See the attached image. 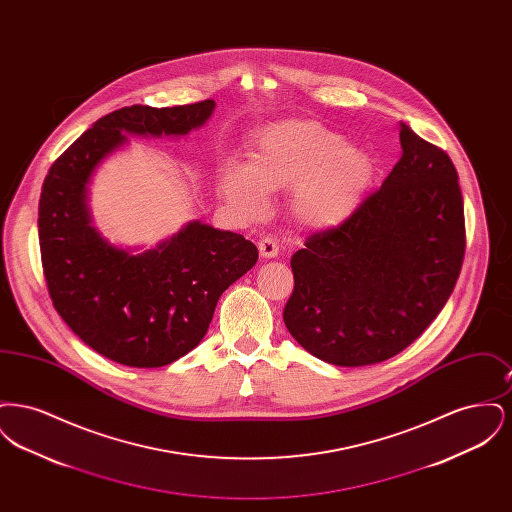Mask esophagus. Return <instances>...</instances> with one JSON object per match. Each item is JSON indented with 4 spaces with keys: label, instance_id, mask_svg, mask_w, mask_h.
Segmentation results:
<instances>
[{
    "label": "esophagus",
    "instance_id": "34e87169",
    "mask_svg": "<svg viewBox=\"0 0 512 512\" xmlns=\"http://www.w3.org/2000/svg\"><path fill=\"white\" fill-rule=\"evenodd\" d=\"M278 251H280V245H278V242H276L274 238H270V236H265V238L259 242V253H261L263 259H274V257H278Z\"/></svg>",
    "mask_w": 512,
    "mask_h": 512
}]
</instances>
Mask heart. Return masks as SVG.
<instances>
[{
	"label": "heart",
	"instance_id": "1",
	"mask_svg": "<svg viewBox=\"0 0 512 512\" xmlns=\"http://www.w3.org/2000/svg\"><path fill=\"white\" fill-rule=\"evenodd\" d=\"M376 165L365 147L343 142L318 121L265 126L249 151V165L228 163L220 172L224 197L247 215L267 205V190H290L293 220L311 232L336 230L363 205Z\"/></svg>",
	"mask_w": 512,
	"mask_h": 512
}]
</instances>
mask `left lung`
<instances>
[{
    "mask_svg": "<svg viewBox=\"0 0 512 512\" xmlns=\"http://www.w3.org/2000/svg\"><path fill=\"white\" fill-rule=\"evenodd\" d=\"M403 155L336 230L292 257L284 322L293 340L336 366L382 363L438 317L464 259V205L449 155L401 122Z\"/></svg>",
    "mask_w": 512,
    "mask_h": 512,
    "instance_id": "left-lung-1",
    "label": "left lung"
}]
</instances>
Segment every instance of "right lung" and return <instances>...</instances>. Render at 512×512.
I'll return each instance as SVG.
<instances>
[{
	"mask_svg": "<svg viewBox=\"0 0 512 512\" xmlns=\"http://www.w3.org/2000/svg\"><path fill=\"white\" fill-rule=\"evenodd\" d=\"M215 111L132 105L94 122L49 169L38 207L42 267L55 311L99 355L136 368L171 365L207 334L217 301L259 259L242 234L188 222L155 249L109 244L92 224L88 184L136 136H186Z\"/></svg>",
	"mask_w": 512,
	"mask_h": 512,
	"instance_id": "obj_1",
	"label": "right lung"
}]
</instances>
